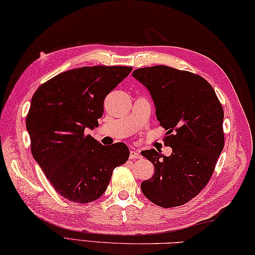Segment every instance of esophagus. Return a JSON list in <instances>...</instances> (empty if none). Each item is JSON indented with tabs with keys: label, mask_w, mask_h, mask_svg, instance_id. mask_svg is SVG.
<instances>
[{
	"label": "esophagus",
	"mask_w": 255,
	"mask_h": 255,
	"mask_svg": "<svg viewBox=\"0 0 255 255\" xmlns=\"http://www.w3.org/2000/svg\"><path fill=\"white\" fill-rule=\"evenodd\" d=\"M140 156H141V154H140V150L134 149V148L130 150V159L131 160L138 159V158H140Z\"/></svg>",
	"instance_id": "obj_1"
}]
</instances>
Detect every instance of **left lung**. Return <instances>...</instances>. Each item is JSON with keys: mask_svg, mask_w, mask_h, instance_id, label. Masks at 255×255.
Here are the masks:
<instances>
[{"mask_svg": "<svg viewBox=\"0 0 255 255\" xmlns=\"http://www.w3.org/2000/svg\"><path fill=\"white\" fill-rule=\"evenodd\" d=\"M132 77L150 92L156 119L173 152L155 149L141 154L154 174L141 184L143 195L163 208L186 204L207 185L224 149V108L207 81L198 74L166 66L134 70Z\"/></svg>", "mask_w": 255, "mask_h": 255, "instance_id": "obj_1", "label": "left lung"}]
</instances>
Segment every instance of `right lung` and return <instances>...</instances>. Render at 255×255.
Wrapping results in <instances>:
<instances>
[{
    "mask_svg": "<svg viewBox=\"0 0 255 255\" xmlns=\"http://www.w3.org/2000/svg\"><path fill=\"white\" fill-rule=\"evenodd\" d=\"M131 67H82L56 75L32 95L26 128L32 156L56 191L71 202L100 198L113 171L129 158L117 142L101 144L85 133L99 126L104 100L131 72Z\"/></svg>",
    "mask_w": 255,
    "mask_h": 255,
    "instance_id": "1",
    "label": "right lung"
}]
</instances>
